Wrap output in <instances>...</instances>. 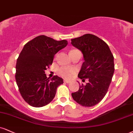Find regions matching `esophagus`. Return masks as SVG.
Listing matches in <instances>:
<instances>
[{
    "label": "esophagus",
    "instance_id": "1",
    "mask_svg": "<svg viewBox=\"0 0 133 133\" xmlns=\"http://www.w3.org/2000/svg\"><path fill=\"white\" fill-rule=\"evenodd\" d=\"M64 82L67 83V84H69V83H71V81H68V80H64Z\"/></svg>",
    "mask_w": 133,
    "mask_h": 133
}]
</instances>
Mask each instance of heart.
Masks as SVG:
<instances>
[{
  "instance_id": "obj_1",
  "label": "heart",
  "mask_w": 133,
  "mask_h": 133,
  "mask_svg": "<svg viewBox=\"0 0 133 133\" xmlns=\"http://www.w3.org/2000/svg\"><path fill=\"white\" fill-rule=\"evenodd\" d=\"M76 51H79L77 49H72L70 51L69 53H73V52H76ZM77 72V69L74 68H69V67H61L60 68L57 70V73L59 75L62 77L66 78V79H70Z\"/></svg>"
}]
</instances>
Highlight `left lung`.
<instances>
[{"label":"left lung","mask_w":133,"mask_h":133,"mask_svg":"<svg viewBox=\"0 0 133 133\" xmlns=\"http://www.w3.org/2000/svg\"><path fill=\"white\" fill-rule=\"evenodd\" d=\"M71 44L84 56L78 77L82 81H89L85 85H79V90L72 93V97L83 107H93L107 93L115 71L114 57L108 44L95 35L85 34L74 38Z\"/></svg>","instance_id":"left-lung-1"}]
</instances>
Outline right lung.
<instances>
[{"label": "right lung", "mask_w": 133, "mask_h": 133, "mask_svg": "<svg viewBox=\"0 0 133 133\" xmlns=\"http://www.w3.org/2000/svg\"><path fill=\"white\" fill-rule=\"evenodd\" d=\"M41 35L24 46L17 59L15 79L25 101L33 107H41L53 100L57 88L63 79L54 76L49 79L44 71L52 64L54 56L68 44Z\"/></svg>", "instance_id": "add662e5"}]
</instances>
